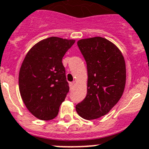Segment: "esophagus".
I'll return each mask as SVG.
<instances>
[{
	"label": "esophagus",
	"mask_w": 149,
	"mask_h": 149,
	"mask_svg": "<svg viewBox=\"0 0 149 149\" xmlns=\"http://www.w3.org/2000/svg\"><path fill=\"white\" fill-rule=\"evenodd\" d=\"M74 85V82H72V83H69V87H70V90L73 89Z\"/></svg>",
	"instance_id": "esophagus-1"
}]
</instances>
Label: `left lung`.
I'll list each match as a JSON object with an SVG mask.
<instances>
[{
	"label": "left lung",
	"instance_id": "left-lung-1",
	"mask_svg": "<svg viewBox=\"0 0 149 149\" xmlns=\"http://www.w3.org/2000/svg\"><path fill=\"white\" fill-rule=\"evenodd\" d=\"M77 46L86 62L88 84L86 96L76 105V111L84 119H97L107 114L122 97L125 60L114 43L101 37L82 39Z\"/></svg>",
	"mask_w": 149,
	"mask_h": 149
}]
</instances>
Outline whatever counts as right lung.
Wrapping results in <instances>:
<instances>
[{"label":"right lung","mask_w":149,"mask_h":149,"mask_svg":"<svg viewBox=\"0 0 149 149\" xmlns=\"http://www.w3.org/2000/svg\"><path fill=\"white\" fill-rule=\"evenodd\" d=\"M74 40L51 37L28 52L19 72V90L27 109L42 120L57 117L69 91L62 59Z\"/></svg>","instance_id":"obj_1"}]
</instances>
